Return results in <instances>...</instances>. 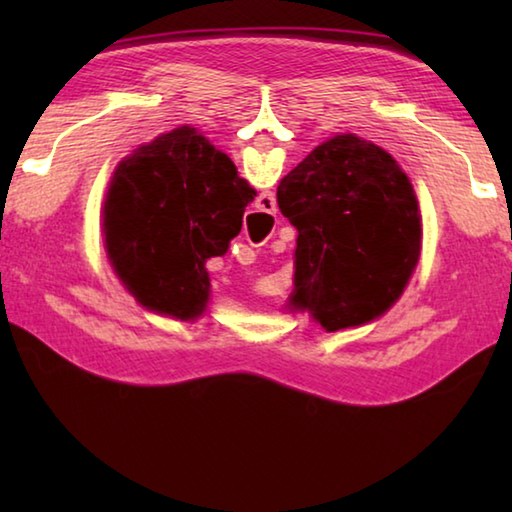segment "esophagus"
Wrapping results in <instances>:
<instances>
[{"label":"esophagus","mask_w":512,"mask_h":512,"mask_svg":"<svg viewBox=\"0 0 512 512\" xmlns=\"http://www.w3.org/2000/svg\"><path fill=\"white\" fill-rule=\"evenodd\" d=\"M262 201H264V203H266L268 207H271V210H275V196H273V194H268V192H264L262 196H259V203H262ZM268 207H264V210H266V212H268Z\"/></svg>","instance_id":"1"}]
</instances>
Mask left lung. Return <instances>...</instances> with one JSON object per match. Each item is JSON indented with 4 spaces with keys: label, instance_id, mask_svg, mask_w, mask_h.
Segmentation results:
<instances>
[{
    "label": "left lung",
    "instance_id": "obj_1",
    "mask_svg": "<svg viewBox=\"0 0 512 512\" xmlns=\"http://www.w3.org/2000/svg\"><path fill=\"white\" fill-rule=\"evenodd\" d=\"M298 230L289 307L327 332L379 318L418 266V196L391 153L357 135L316 146L277 187Z\"/></svg>",
    "mask_w": 512,
    "mask_h": 512
}]
</instances>
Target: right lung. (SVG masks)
Masks as SVG:
<instances>
[{
    "instance_id": "1",
    "label": "right lung",
    "mask_w": 512,
    "mask_h": 512,
    "mask_svg": "<svg viewBox=\"0 0 512 512\" xmlns=\"http://www.w3.org/2000/svg\"><path fill=\"white\" fill-rule=\"evenodd\" d=\"M257 192L192 126L142 144L112 173L103 201L110 264L142 307L194 320L210 298L205 262L228 250Z\"/></svg>"
}]
</instances>
